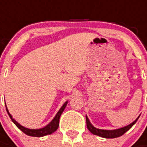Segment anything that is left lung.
Here are the masks:
<instances>
[{
  "label": "left lung",
  "instance_id": "1",
  "mask_svg": "<svg viewBox=\"0 0 147 147\" xmlns=\"http://www.w3.org/2000/svg\"><path fill=\"white\" fill-rule=\"evenodd\" d=\"M139 117L140 116L137 117L136 120L133 121L132 123H131L128 125H127V126L123 127H120V128L113 130H104L99 129V128H97L93 126L92 123H90V121L89 120V118L86 115V126H87L88 130L92 134H94V135L98 136L100 137H102V138H105V139H114V138H117V137H120V136H123L124 133L127 131L136 123V121L138 120Z\"/></svg>",
  "mask_w": 147,
  "mask_h": 147
}]
</instances>
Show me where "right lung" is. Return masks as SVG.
<instances>
[{
	"instance_id": "add662e5",
	"label": "right lung",
	"mask_w": 147,
	"mask_h": 147,
	"mask_svg": "<svg viewBox=\"0 0 147 147\" xmlns=\"http://www.w3.org/2000/svg\"><path fill=\"white\" fill-rule=\"evenodd\" d=\"M67 104V101L65 102L64 103V105L61 106V108L59 109V111L57 112V113L56 114V116L54 117V118L51 120V122L49 123H48L46 126L43 127L42 128H38V129H30V128H27V127H25L22 126L20 123H19L15 120L14 118L12 117V116L11 115V113H9L7 106H6V110H7V113H8V116L11 118V121L16 125L19 129H20L24 133H25L26 135L29 136H33V137H42V136H47V135H50L52 133H53L54 131H56L57 130L58 127H59V121H60V117H61V115L62 114V113L64 112V109L66 107V105Z\"/></svg>"
}]
</instances>
